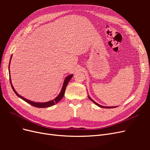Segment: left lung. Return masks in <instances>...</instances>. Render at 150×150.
<instances>
[{"instance_id":"obj_1","label":"left lung","mask_w":150,"mask_h":150,"mask_svg":"<svg viewBox=\"0 0 150 150\" xmlns=\"http://www.w3.org/2000/svg\"><path fill=\"white\" fill-rule=\"evenodd\" d=\"M89 98L91 99V100L95 104H96L97 106H99V107H101V108H116V107H106V106H101V105H100V104H98V103H96V102H95L94 100H93V99L91 98L89 96Z\"/></svg>"}]
</instances>
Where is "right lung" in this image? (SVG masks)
Here are the masks:
<instances>
[{
	"mask_svg": "<svg viewBox=\"0 0 150 150\" xmlns=\"http://www.w3.org/2000/svg\"><path fill=\"white\" fill-rule=\"evenodd\" d=\"M12 57V56H11ZM11 62V61H10ZM8 67H9V66H8ZM72 74H71L69 76H68L67 78L65 79L64 81V84H63V86H62V89H61V93H59V94L58 95V96H57L55 99H54V100H52V101H48V102H46V103H35V102H33V101H30L29 100H28V99H27L23 97H22L21 96H20V95L18 94L16 91V90L14 89V88H13V86L11 84V77H10V83L11 84V87L13 89V91H14V93L16 94L17 96H19V98H21V99H23L24 101H25V102H27L28 103L31 104V105H33V106L34 107H36V108H47V107H50V106H52L53 105H54V104L57 103L59 101H61V99L63 98V96H64V93H65V91H66V86L68 84V83H69V81H70V79L72 78Z\"/></svg>",
	"mask_w": 150,
	"mask_h": 150,
	"instance_id": "right-lung-1",
	"label": "right lung"
}]
</instances>
